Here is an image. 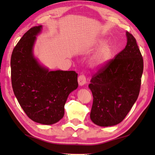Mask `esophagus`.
<instances>
[{
    "label": "esophagus",
    "mask_w": 155,
    "mask_h": 155,
    "mask_svg": "<svg viewBox=\"0 0 155 155\" xmlns=\"http://www.w3.org/2000/svg\"><path fill=\"white\" fill-rule=\"evenodd\" d=\"M78 82L79 85H83L86 83V77L84 74H81L78 77Z\"/></svg>",
    "instance_id": "obj_1"
}]
</instances>
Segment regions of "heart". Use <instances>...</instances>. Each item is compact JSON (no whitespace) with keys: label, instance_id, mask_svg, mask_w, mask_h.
Segmentation results:
<instances>
[{"label":"heart","instance_id":"1","mask_svg":"<svg viewBox=\"0 0 155 155\" xmlns=\"http://www.w3.org/2000/svg\"><path fill=\"white\" fill-rule=\"evenodd\" d=\"M104 41H101L100 44H103ZM111 47L109 44H104V45L99 49L97 52L96 55L92 59V64L96 66H102L104 65L109 61L111 56Z\"/></svg>","mask_w":155,"mask_h":155}]
</instances>
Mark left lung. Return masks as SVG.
Returning a JSON list of instances; mask_svg holds the SVG:
<instances>
[{
	"label": "left lung",
	"instance_id": "obj_1",
	"mask_svg": "<svg viewBox=\"0 0 155 155\" xmlns=\"http://www.w3.org/2000/svg\"><path fill=\"white\" fill-rule=\"evenodd\" d=\"M127 36L125 48L99 68L89 85L94 98L90 118L101 127L121 122L140 94L143 57L135 38L128 31Z\"/></svg>",
	"mask_w": 155,
	"mask_h": 155
}]
</instances>
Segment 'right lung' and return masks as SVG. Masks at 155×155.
Instances as JSON below:
<instances>
[{"label": "right lung", "mask_w": 155, "mask_h": 155, "mask_svg": "<svg viewBox=\"0 0 155 155\" xmlns=\"http://www.w3.org/2000/svg\"><path fill=\"white\" fill-rule=\"evenodd\" d=\"M41 26L27 31L13 50L11 78L13 91L20 105L33 121L43 124L59 122L70 92L78 87L75 71H48L33 55L35 35Z\"/></svg>", "instance_id": "right-lung-1"}]
</instances>
